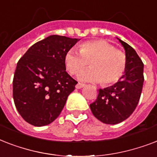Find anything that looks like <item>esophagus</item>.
<instances>
[{
	"mask_svg": "<svg viewBox=\"0 0 157 157\" xmlns=\"http://www.w3.org/2000/svg\"><path fill=\"white\" fill-rule=\"evenodd\" d=\"M86 86L85 84H82V83H77L76 84V89H81V88H83L84 86Z\"/></svg>",
	"mask_w": 157,
	"mask_h": 157,
	"instance_id": "1",
	"label": "esophagus"
}]
</instances>
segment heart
Here are the masks:
<instances>
[{"label": "heart", "mask_w": 157, "mask_h": 157, "mask_svg": "<svg viewBox=\"0 0 157 157\" xmlns=\"http://www.w3.org/2000/svg\"><path fill=\"white\" fill-rule=\"evenodd\" d=\"M79 50L70 49L65 54L64 64L69 74H78L90 63V68L78 75L81 81H102L108 86L121 79L126 67V57L110 43L103 40H90L81 44Z\"/></svg>", "instance_id": "1"}]
</instances>
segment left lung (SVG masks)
I'll return each mask as SVG.
<instances>
[{
    "label": "left lung",
    "mask_w": 157,
    "mask_h": 157,
    "mask_svg": "<svg viewBox=\"0 0 157 157\" xmlns=\"http://www.w3.org/2000/svg\"><path fill=\"white\" fill-rule=\"evenodd\" d=\"M124 47L126 57L125 71L118 82L100 89L98 95L90 105L94 117L104 124L121 123L134 112L139 103L144 85V63L129 45L117 38Z\"/></svg>",
    "instance_id": "obj_1"
}]
</instances>
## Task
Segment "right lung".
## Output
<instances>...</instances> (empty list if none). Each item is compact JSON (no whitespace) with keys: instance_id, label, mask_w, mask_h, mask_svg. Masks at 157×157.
I'll return each mask as SVG.
<instances>
[{"instance_id":"add662e5","label":"right lung","mask_w":157,"mask_h":157,"mask_svg":"<svg viewBox=\"0 0 157 157\" xmlns=\"http://www.w3.org/2000/svg\"><path fill=\"white\" fill-rule=\"evenodd\" d=\"M81 39L52 35L32 45L17 63L13 98L18 113L44 126L61 113L76 82L66 71L64 57Z\"/></svg>"}]
</instances>
